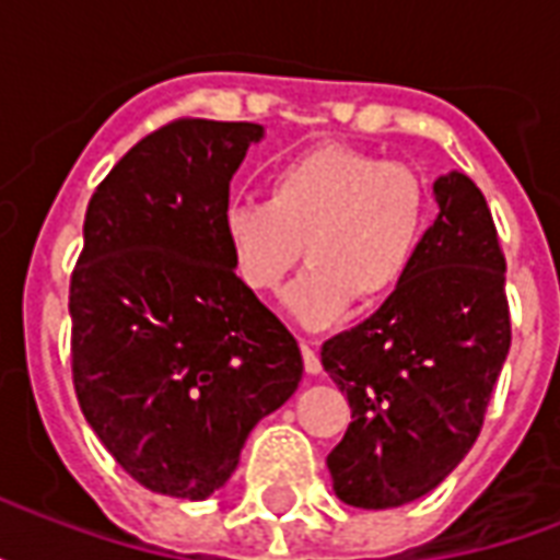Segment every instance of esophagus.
<instances>
[{
  "instance_id": "34e87169",
  "label": "esophagus",
  "mask_w": 560,
  "mask_h": 560,
  "mask_svg": "<svg viewBox=\"0 0 560 560\" xmlns=\"http://www.w3.org/2000/svg\"><path fill=\"white\" fill-rule=\"evenodd\" d=\"M300 351H303L305 372H308V375H317V372H320V357H317L315 345H312V341L300 339Z\"/></svg>"
}]
</instances>
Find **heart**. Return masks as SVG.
Here are the masks:
<instances>
[{
    "label": "heart",
    "instance_id": "obj_1",
    "mask_svg": "<svg viewBox=\"0 0 560 560\" xmlns=\"http://www.w3.org/2000/svg\"><path fill=\"white\" fill-rule=\"evenodd\" d=\"M432 224V197L420 176L360 149L324 143L279 161L267 200L243 197L221 212L231 267L252 293L279 291L300 264L288 312L303 327H329L360 305L399 291Z\"/></svg>",
    "mask_w": 560,
    "mask_h": 560
}]
</instances>
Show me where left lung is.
Returning <instances> with one entry per match:
<instances>
[{"label": "left lung", "mask_w": 560, "mask_h": 560, "mask_svg": "<svg viewBox=\"0 0 560 560\" xmlns=\"http://www.w3.org/2000/svg\"><path fill=\"white\" fill-rule=\"evenodd\" d=\"M434 200L411 276L320 348L351 405L329 477L363 510L417 501L468 456L510 351L506 260L486 197L453 171L434 179Z\"/></svg>", "instance_id": "obj_1"}]
</instances>
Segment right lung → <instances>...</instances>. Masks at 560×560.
Returning a JSON list of instances; mask_svg holds the SVG:
<instances>
[{
  "label": "right lung",
  "mask_w": 560,
  "mask_h": 560,
  "mask_svg": "<svg viewBox=\"0 0 560 560\" xmlns=\"http://www.w3.org/2000/svg\"><path fill=\"white\" fill-rule=\"evenodd\" d=\"M255 122L173 119L95 188L71 272V375L107 453L149 492L203 501L257 420L291 399L303 353L243 288L221 240Z\"/></svg>",
  "instance_id": "1"
}]
</instances>
